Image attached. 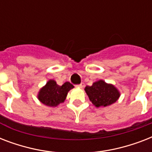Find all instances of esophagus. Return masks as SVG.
<instances>
[{
	"instance_id": "1",
	"label": "esophagus",
	"mask_w": 152,
	"mask_h": 152,
	"mask_svg": "<svg viewBox=\"0 0 152 152\" xmlns=\"http://www.w3.org/2000/svg\"><path fill=\"white\" fill-rule=\"evenodd\" d=\"M77 87H78V88H83V87H84V83H81L80 84H79V85H77Z\"/></svg>"
}]
</instances>
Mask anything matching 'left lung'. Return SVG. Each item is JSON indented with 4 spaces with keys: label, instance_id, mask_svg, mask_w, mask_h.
Instances as JSON below:
<instances>
[{
    "label": "left lung",
    "instance_id": "left-lung-1",
    "mask_svg": "<svg viewBox=\"0 0 152 152\" xmlns=\"http://www.w3.org/2000/svg\"><path fill=\"white\" fill-rule=\"evenodd\" d=\"M85 92L95 107H106L118 101L121 93L115 86L102 80L96 81L91 86H86Z\"/></svg>",
    "mask_w": 152,
    "mask_h": 152
}]
</instances>
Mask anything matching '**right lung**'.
I'll list each match as a JSON object with an SVG mask.
<instances>
[{"mask_svg": "<svg viewBox=\"0 0 152 152\" xmlns=\"http://www.w3.org/2000/svg\"><path fill=\"white\" fill-rule=\"evenodd\" d=\"M73 88L69 82H65L63 85L59 86L54 80H50L39 90L37 98L44 105L56 107L64 102L68 92Z\"/></svg>", "mask_w": 152, "mask_h": 152, "instance_id": "obj_1", "label": "right lung"}]
</instances>
